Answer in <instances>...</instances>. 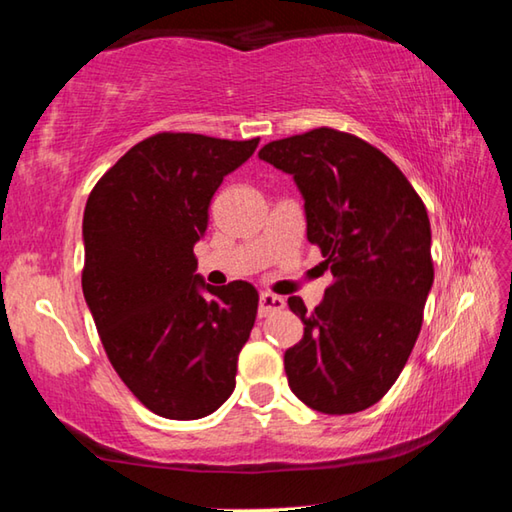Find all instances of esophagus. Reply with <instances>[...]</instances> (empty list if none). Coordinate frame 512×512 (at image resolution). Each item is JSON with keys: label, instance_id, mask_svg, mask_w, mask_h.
Instances as JSON below:
<instances>
[{"label": "esophagus", "instance_id": "34e87169", "mask_svg": "<svg viewBox=\"0 0 512 512\" xmlns=\"http://www.w3.org/2000/svg\"><path fill=\"white\" fill-rule=\"evenodd\" d=\"M280 309H284V298L273 296V293H262V296H259V318L271 316Z\"/></svg>", "mask_w": 512, "mask_h": 512}]
</instances>
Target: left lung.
Wrapping results in <instances>:
<instances>
[{
    "label": "left lung",
    "mask_w": 512,
    "mask_h": 512,
    "mask_svg": "<svg viewBox=\"0 0 512 512\" xmlns=\"http://www.w3.org/2000/svg\"><path fill=\"white\" fill-rule=\"evenodd\" d=\"M259 158L296 180L307 239L334 275L314 311L289 298L305 323L284 352L291 391L327 415L368 409L418 341L433 284L427 207L391 158L334 128L268 142Z\"/></svg>",
    "instance_id": "1"
}]
</instances>
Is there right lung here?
Returning a JSON list of instances; mask_svg holds the SVG:
<instances>
[{
    "mask_svg": "<svg viewBox=\"0 0 512 512\" xmlns=\"http://www.w3.org/2000/svg\"><path fill=\"white\" fill-rule=\"evenodd\" d=\"M257 144L151 135L103 173L85 205V302L112 368L162 418H205L235 391L259 296L244 280L205 284L194 244L214 192Z\"/></svg>",
    "mask_w": 512,
    "mask_h": 512,
    "instance_id": "obj_1",
    "label": "right lung"
}]
</instances>
